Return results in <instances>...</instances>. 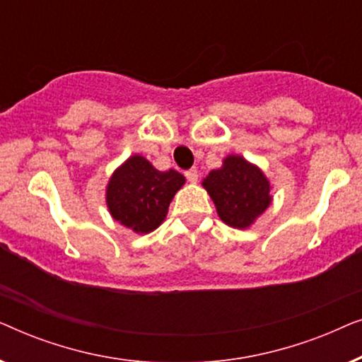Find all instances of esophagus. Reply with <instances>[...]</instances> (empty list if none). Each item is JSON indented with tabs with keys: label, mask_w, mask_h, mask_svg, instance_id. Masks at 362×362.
Segmentation results:
<instances>
[{
	"label": "esophagus",
	"mask_w": 362,
	"mask_h": 362,
	"mask_svg": "<svg viewBox=\"0 0 362 362\" xmlns=\"http://www.w3.org/2000/svg\"><path fill=\"white\" fill-rule=\"evenodd\" d=\"M185 176H186V180L189 181V182H196L197 181V170H194V168H191V170H187L186 173H185Z\"/></svg>",
	"instance_id": "34e87169"
}]
</instances>
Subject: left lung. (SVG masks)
<instances>
[{"instance_id":"8db88e82","label":"left lung","mask_w":362,"mask_h":362,"mask_svg":"<svg viewBox=\"0 0 362 362\" xmlns=\"http://www.w3.org/2000/svg\"><path fill=\"white\" fill-rule=\"evenodd\" d=\"M204 187L227 226L245 229L269 207L270 185L259 168L240 156H227L224 166L206 177Z\"/></svg>"}]
</instances>
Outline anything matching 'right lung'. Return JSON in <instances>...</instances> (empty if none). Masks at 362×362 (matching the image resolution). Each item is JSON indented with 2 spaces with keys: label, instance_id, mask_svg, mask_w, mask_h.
I'll list each match as a JSON object with an SVG mask.
<instances>
[{
  "label": "right lung",
  "instance_id": "obj_1",
  "mask_svg": "<svg viewBox=\"0 0 362 362\" xmlns=\"http://www.w3.org/2000/svg\"><path fill=\"white\" fill-rule=\"evenodd\" d=\"M185 176L175 170L158 171L143 156H132L113 173L107 187V204L113 219L138 234L155 230L165 221Z\"/></svg>",
  "mask_w": 362,
  "mask_h": 362
}]
</instances>
